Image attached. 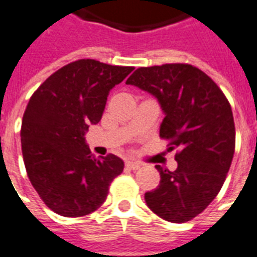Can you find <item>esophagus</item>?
Wrapping results in <instances>:
<instances>
[{
  "mask_svg": "<svg viewBox=\"0 0 257 257\" xmlns=\"http://www.w3.org/2000/svg\"><path fill=\"white\" fill-rule=\"evenodd\" d=\"M141 167H142L141 163L133 162V160H128V162H126V168L131 169V171H137V169H139Z\"/></svg>",
  "mask_w": 257,
  "mask_h": 257,
  "instance_id": "obj_1",
  "label": "esophagus"
}]
</instances>
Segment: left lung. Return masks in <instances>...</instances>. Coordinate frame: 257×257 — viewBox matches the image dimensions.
Here are the masks:
<instances>
[{
	"mask_svg": "<svg viewBox=\"0 0 257 257\" xmlns=\"http://www.w3.org/2000/svg\"><path fill=\"white\" fill-rule=\"evenodd\" d=\"M158 99L164 113L160 137L177 148V168L156 165L160 184L144 194L163 219L184 223L202 213L223 185L235 151L232 110L223 92L190 64L138 68L127 78Z\"/></svg>",
	"mask_w": 257,
	"mask_h": 257,
	"instance_id": "left-lung-1",
	"label": "left lung"
}]
</instances>
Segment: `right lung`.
Returning <instances> with one entry per match:
<instances>
[{"mask_svg":"<svg viewBox=\"0 0 257 257\" xmlns=\"http://www.w3.org/2000/svg\"><path fill=\"white\" fill-rule=\"evenodd\" d=\"M133 69L81 59L55 72L31 95L21 128L23 162L34 189L56 214L93 213L123 171L115 155L94 158L85 133L102 118L110 90Z\"/></svg>","mask_w":257,"mask_h":257,"instance_id":"obj_1","label":"right lung"}]
</instances>
